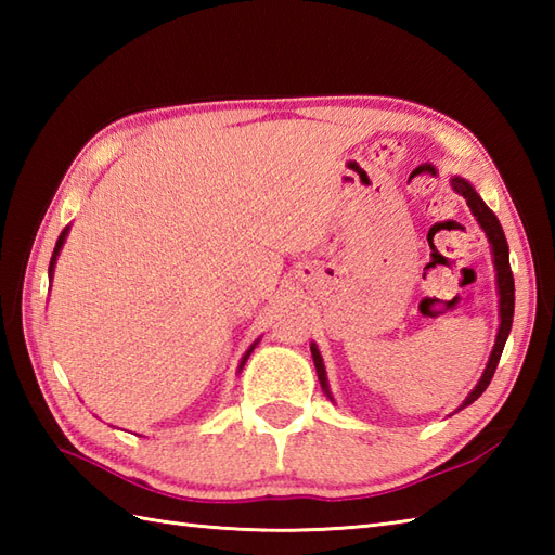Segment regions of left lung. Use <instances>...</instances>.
I'll return each instance as SVG.
<instances>
[{
	"instance_id": "left-lung-1",
	"label": "left lung",
	"mask_w": 555,
	"mask_h": 555,
	"mask_svg": "<svg viewBox=\"0 0 555 555\" xmlns=\"http://www.w3.org/2000/svg\"><path fill=\"white\" fill-rule=\"evenodd\" d=\"M453 191L457 195H463L467 199L469 209H473V215L477 217L479 227L485 229L487 238L491 243V250H493V264H496V271H499V296H501V326H499V336H496V344H493V350H491V358H489V364L485 374H481L479 384L475 386V391L469 393L465 398V403L460 405L457 410L467 408L469 403H475V400L487 391V386L491 384L493 379V372H496L499 367V360H501V352H503V346H505V338H508L511 334V326H513V312H515V281H513V271H511V259H508V241H505V233L501 229V221L499 217L493 215V211L485 205V199H481L477 195V191L473 185H469L465 179H455L451 181ZM312 350V360H314V367H317V376H320V384L324 388V393L332 398V393H328V384H326V372H324V362H322V356L320 350H317V346L312 344L310 346Z\"/></svg>"
}]
</instances>
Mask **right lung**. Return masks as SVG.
<instances>
[{
	"instance_id": "add662e5",
	"label": "right lung",
	"mask_w": 555,
	"mask_h": 555,
	"mask_svg": "<svg viewBox=\"0 0 555 555\" xmlns=\"http://www.w3.org/2000/svg\"><path fill=\"white\" fill-rule=\"evenodd\" d=\"M66 233H68V229H64V231H62V235H59V241H56V245H54V253H52V262H50V274H52V271H54V262H56V255H59V250H62V245H64V238H66ZM253 348H255V346H253ZM253 348L245 352V358H243V362H241V367H243V364H245V360H247V358H250V352H253Z\"/></svg>"
}]
</instances>
